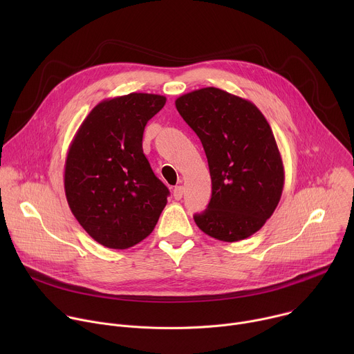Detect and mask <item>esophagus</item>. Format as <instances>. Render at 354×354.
<instances>
[{
	"instance_id": "esophagus-1",
	"label": "esophagus",
	"mask_w": 354,
	"mask_h": 354,
	"mask_svg": "<svg viewBox=\"0 0 354 354\" xmlns=\"http://www.w3.org/2000/svg\"><path fill=\"white\" fill-rule=\"evenodd\" d=\"M183 196V187L182 186H175L174 187V197L175 200H180Z\"/></svg>"
}]
</instances>
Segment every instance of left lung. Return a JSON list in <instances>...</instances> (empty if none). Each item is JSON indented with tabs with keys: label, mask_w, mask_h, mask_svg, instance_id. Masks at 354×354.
Returning a JSON list of instances; mask_svg holds the SVG:
<instances>
[{
	"label": "left lung",
	"mask_w": 354,
	"mask_h": 354,
	"mask_svg": "<svg viewBox=\"0 0 354 354\" xmlns=\"http://www.w3.org/2000/svg\"><path fill=\"white\" fill-rule=\"evenodd\" d=\"M175 105L203 144L212 176L210 203L194 223L224 242L254 235L274 213L284 186L266 118L250 100L214 86L185 93Z\"/></svg>",
	"instance_id": "obj_1"
}]
</instances>
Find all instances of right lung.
Here are the masks:
<instances>
[{
  "instance_id": "1",
  "label": "right lung",
  "mask_w": 354,
  "mask_h": 354,
  "mask_svg": "<svg viewBox=\"0 0 354 354\" xmlns=\"http://www.w3.org/2000/svg\"><path fill=\"white\" fill-rule=\"evenodd\" d=\"M156 93H129L99 102L75 133L64 165L71 213L100 245L127 249L156 228L168 187L142 153L147 122L165 105Z\"/></svg>"
}]
</instances>
